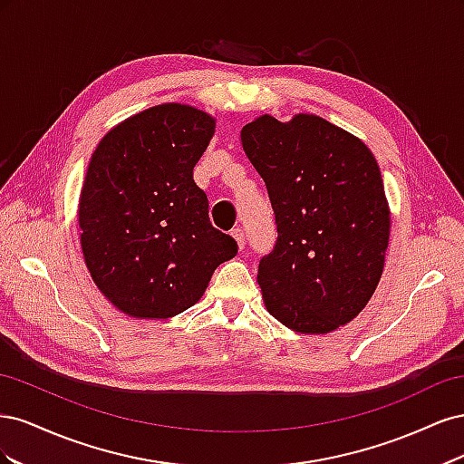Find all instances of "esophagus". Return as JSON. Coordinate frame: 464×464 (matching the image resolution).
Masks as SVG:
<instances>
[{"mask_svg":"<svg viewBox=\"0 0 464 464\" xmlns=\"http://www.w3.org/2000/svg\"><path fill=\"white\" fill-rule=\"evenodd\" d=\"M232 237L236 240L237 247L244 249V246H246V232H244L242 228H234V230H232Z\"/></svg>","mask_w":464,"mask_h":464,"instance_id":"1","label":"esophagus"}]
</instances>
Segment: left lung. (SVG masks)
<instances>
[{
  "label": "left lung",
  "mask_w": 464,
  "mask_h": 464,
  "mask_svg": "<svg viewBox=\"0 0 464 464\" xmlns=\"http://www.w3.org/2000/svg\"><path fill=\"white\" fill-rule=\"evenodd\" d=\"M242 145L276 218L257 271L266 312L302 334L333 333L366 307L383 273L391 208L373 152L315 114H263L244 125Z\"/></svg>",
  "instance_id": "1"
}]
</instances>
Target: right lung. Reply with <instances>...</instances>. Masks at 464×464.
Wrapping results in <instances>:
<instances>
[{"mask_svg":"<svg viewBox=\"0 0 464 464\" xmlns=\"http://www.w3.org/2000/svg\"><path fill=\"white\" fill-rule=\"evenodd\" d=\"M215 128L208 111L164 102L114 125L92 152L79 195L81 249L96 288L125 315L186 312L237 254L193 181Z\"/></svg>","mask_w":464,"mask_h":464,"instance_id":"right-lung-1","label":"right lung"}]
</instances>
